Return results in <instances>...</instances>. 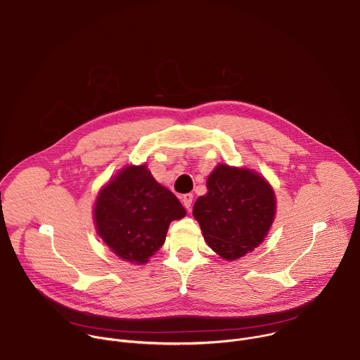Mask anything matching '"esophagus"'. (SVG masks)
Segmentation results:
<instances>
[{"label":"esophagus","mask_w":360,"mask_h":360,"mask_svg":"<svg viewBox=\"0 0 360 360\" xmlns=\"http://www.w3.org/2000/svg\"><path fill=\"white\" fill-rule=\"evenodd\" d=\"M192 200H193V195H192V193H185V195L182 196V203H184V207H185L188 211H191Z\"/></svg>","instance_id":"obj_1"}]
</instances>
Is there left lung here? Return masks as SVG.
Here are the masks:
<instances>
[{"label": "left lung", "mask_w": 360, "mask_h": 360, "mask_svg": "<svg viewBox=\"0 0 360 360\" xmlns=\"http://www.w3.org/2000/svg\"><path fill=\"white\" fill-rule=\"evenodd\" d=\"M208 193L193 205L203 238L222 258L233 261L258 246L275 217V193L256 172L218 165L207 181Z\"/></svg>", "instance_id": "8db88e82"}]
</instances>
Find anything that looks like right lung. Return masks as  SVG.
Segmentation results:
<instances>
[{
	"label": "right lung",
	"mask_w": 360,
	"mask_h": 360,
	"mask_svg": "<svg viewBox=\"0 0 360 360\" xmlns=\"http://www.w3.org/2000/svg\"><path fill=\"white\" fill-rule=\"evenodd\" d=\"M185 215L178 198L145 165L124 168L99 192L94 208L98 235L132 264L148 262L164 245L169 224Z\"/></svg>",
	"instance_id": "1"
}]
</instances>
